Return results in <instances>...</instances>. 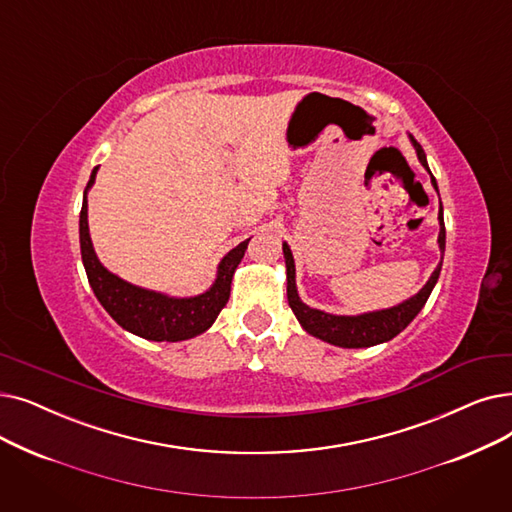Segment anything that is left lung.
<instances>
[{"mask_svg":"<svg viewBox=\"0 0 512 512\" xmlns=\"http://www.w3.org/2000/svg\"><path fill=\"white\" fill-rule=\"evenodd\" d=\"M408 138L416 150V157L420 161V165L425 167L431 175V184L437 190V182L429 169L427 163V154L422 150V146L414 140L412 133H408ZM439 194V190H437ZM439 251H441V261L435 268V272L431 274V278L427 280V284L420 288L416 295H412L410 299L397 303L393 307L387 309H376V311H366V314H358V316H335L328 314V311L322 309H314L301 301L299 293H297V282H295V259L291 253V247L286 242H282V253H284V261H286V297H288V305H291L293 314L297 316L299 324L303 326L305 332H309L311 337L322 339L330 345L337 347H345V349H360V347H372L379 343H387L393 337H397L416 316L418 311L425 307L431 291L437 284L439 272H441V263H443V251H446V226H443V209H439Z\"/></svg>","mask_w":512,"mask_h":512,"instance_id":"left-lung-1","label":"left lung"}]
</instances>
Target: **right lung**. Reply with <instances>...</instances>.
<instances>
[{
    "instance_id": "obj_1",
    "label": "right lung",
    "mask_w": 512,
    "mask_h": 512,
    "mask_svg": "<svg viewBox=\"0 0 512 512\" xmlns=\"http://www.w3.org/2000/svg\"><path fill=\"white\" fill-rule=\"evenodd\" d=\"M98 167H94L90 182L83 192V207L79 215V242H81V259L83 268L90 280L92 291L100 305L108 311L121 328L133 332L148 341H186L196 335H203L205 330L217 320L219 311L226 307L230 299V286L234 272L238 268L240 259L247 251L249 240L240 242L236 249H232L217 265V276L211 284L209 291L194 295V297H171L159 291H150L131 284L117 274L108 272L100 263L92 236L90 226H87V192L96 182Z\"/></svg>"
}]
</instances>
